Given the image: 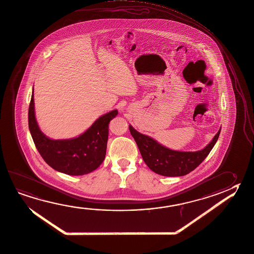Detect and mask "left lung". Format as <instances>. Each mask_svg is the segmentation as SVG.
<instances>
[{"label":"left lung","instance_id":"left-lung-1","mask_svg":"<svg viewBox=\"0 0 254 254\" xmlns=\"http://www.w3.org/2000/svg\"><path fill=\"white\" fill-rule=\"evenodd\" d=\"M129 130L149 169L164 177H181L195 169L209 155L218 141L221 127L207 146L197 151H174L161 145L155 139L139 133L131 125Z\"/></svg>","mask_w":254,"mask_h":254}]
</instances>
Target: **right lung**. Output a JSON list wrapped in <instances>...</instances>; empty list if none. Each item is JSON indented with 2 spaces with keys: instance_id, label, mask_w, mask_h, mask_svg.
Returning a JSON list of instances; mask_svg holds the SVG:
<instances>
[{
  "instance_id": "add662e5",
  "label": "right lung",
  "mask_w": 254,
  "mask_h": 254,
  "mask_svg": "<svg viewBox=\"0 0 254 254\" xmlns=\"http://www.w3.org/2000/svg\"><path fill=\"white\" fill-rule=\"evenodd\" d=\"M34 89L28 109V127L36 149L45 162L59 172L82 176L98 168L105 159L109 123L118 115L113 110L94 121L77 137L54 140L41 131L35 114Z\"/></svg>"
}]
</instances>
